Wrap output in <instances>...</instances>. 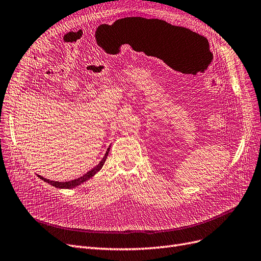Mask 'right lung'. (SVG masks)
Segmentation results:
<instances>
[{
    "label": "right lung",
    "instance_id": "obj_1",
    "mask_svg": "<svg viewBox=\"0 0 261 261\" xmlns=\"http://www.w3.org/2000/svg\"><path fill=\"white\" fill-rule=\"evenodd\" d=\"M109 151H110V148H108V150H106V152H105V155H104L103 159L100 161V163H99L98 166L94 167L93 169H91L89 172H87L85 175H83V176H81V177H79V178H76V179H73V180H69V181H54V180L46 179L45 177H43V176H40V175H37V176L40 177L41 179H43L44 181L48 182V184H50L51 186L56 187V188H66V189L74 188V187H76V186H79V185L83 184L84 181H86L87 179H89L90 177H92V176L95 174V173H98V172L101 170V168L103 167V165H104V163H105V160H106V158H108Z\"/></svg>",
    "mask_w": 261,
    "mask_h": 261
}]
</instances>
